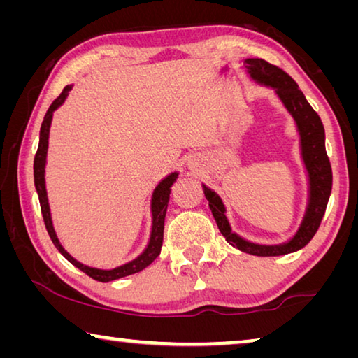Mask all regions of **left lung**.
Masks as SVG:
<instances>
[{
	"label": "left lung",
	"instance_id": "obj_1",
	"mask_svg": "<svg viewBox=\"0 0 358 358\" xmlns=\"http://www.w3.org/2000/svg\"><path fill=\"white\" fill-rule=\"evenodd\" d=\"M245 68L254 82L275 90V94L292 117L300 137V155L308 177V201L296 232L280 245H260L235 234L226 216V205L217 194L202 183L211 213L227 243L252 256H284L310 243L322 221L331 192V167L325 151V131L319 115L313 110L299 85L289 74L260 58H246Z\"/></svg>",
	"mask_w": 358,
	"mask_h": 358
}]
</instances>
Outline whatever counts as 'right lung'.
Returning <instances> with one entry per match:
<instances>
[{"mask_svg":"<svg viewBox=\"0 0 358 358\" xmlns=\"http://www.w3.org/2000/svg\"><path fill=\"white\" fill-rule=\"evenodd\" d=\"M71 90H72V85L64 87L63 93L52 102L50 107H48L44 121H42L41 132H39V147H38V153H36V156H34V186H36V191H38V196H39L41 211H42V217H44L47 232H48V235H50L53 245L57 246V250L62 252L72 265L77 266L78 270H82L83 273H87L90 278H93V280L101 281V282H108L113 280H120V278L138 273V271L147 268V266L153 262L157 256H159L161 246H162V237H164V220H166L167 203H169V199H171V187L175 181H177L178 172L169 173L167 177L162 178L159 183H157V186L155 187L153 196H151V220L153 221H151L150 241L141 256H137L136 259H132L131 262L120 265V266H117V268H112V270L94 268V266L83 265L82 262L76 260L68 251L64 250L57 237L55 229H53L50 205H48L47 189H45V164H47V150H48V134H50L53 112H55L58 107L63 106V102L66 101V98H68Z\"/></svg>","mask_w":358,"mask_h":358,"instance_id":"add662e5","label":"right lung"}]
</instances>
